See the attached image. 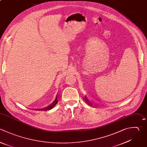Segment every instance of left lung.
Listing matches in <instances>:
<instances>
[{
    "label": "left lung",
    "instance_id": "8db88e82",
    "mask_svg": "<svg viewBox=\"0 0 147 147\" xmlns=\"http://www.w3.org/2000/svg\"><path fill=\"white\" fill-rule=\"evenodd\" d=\"M85 99H86V102H87V103H88V105H90V102H89L88 100L86 98V97H85Z\"/></svg>",
    "mask_w": 147,
    "mask_h": 147
}]
</instances>
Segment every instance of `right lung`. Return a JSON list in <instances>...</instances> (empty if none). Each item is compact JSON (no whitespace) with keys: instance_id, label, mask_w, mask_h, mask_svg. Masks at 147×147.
Here are the masks:
<instances>
[{"instance_id":"right-lung-1","label":"right lung","mask_w":147,"mask_h":147,"mask_svg":"<svg viewBox=\"0 0 147 147\" xmlns=\"http://www.w3.org/2000/svg\"><path fill=\"white\" fill-rule=\"evenodd\" d=\"M57 102H58V100H57V95L56 98H55V100L51 105H49V106H47L45 107H44V108H42V109H36V110H42V111L51 110V109H52V108H53L55 106V105L57 103Z\"/></svg>"}]
</instances>
